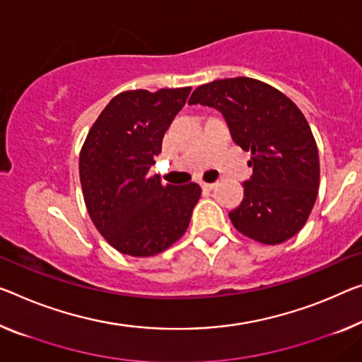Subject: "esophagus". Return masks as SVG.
<instances>
[{
    "label": "esophagus",
    "instance_id": "34e87169",
    "mask_svg": "<svg viewBox=\"0 0 362 362\" xmlns=\"http://www.w3.org/2000/svg\"><path fill=\"white\" fill-rule=\"evenodd\" d=\"M215 186V182H202V189H205V191H212Z\"/></svg>",
    "mask_w": 362,
    "mask_h": 362
}]
</instances>
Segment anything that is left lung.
<instances>
[{
  "instance_id": "left-lung-1",
  "label": "left lung",
  "mask_w": 362,
  "mask_h": 362,
  "mask_svg": "<svg viewBox=\"0 0 362 362\" xmlns=\"http://www.w3.org/2000/svg\"><path fill=\"white\" fill-rule=\"evenodd\" d=\"M215 108L233 142L251 150L252 176L230 212L239 233L264 244H280L301 230L319 189V152L296 105L251 77L218 79L197 87L189 105Z\"/></svg>"
}]
</instances>
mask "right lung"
Returning <instances> with one entry per match:
<instances>
[{"label":"right lung","instance_id":"obj_1","mask_svg":"<svg viewBox=\"0 0 362 362\" xmlns=\"http://www.w3.org/2000/svg\"><path fill=\"white\" fill-rule=\"evenodd\" d=\"M191 87L127 90L100 113L81 150L79 175L88 215L116 251L148 257L176 243L200 197L196 182L163 186L150 176L166 129Z\"/></svg>","mask_w":362,"mask_h":362}]
</instances>
